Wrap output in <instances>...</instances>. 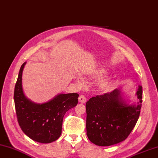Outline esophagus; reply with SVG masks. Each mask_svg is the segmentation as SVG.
Returning a JSON list of instances; mask_svg holds the SVG:
<instances>
[{
	"mask_svg": "<svg viewBox=\"0 0 158 158\" xmlns=\"http://www.w3.org/2000/svg\"><path fill=\"white\" fill-rule=\"evenodd\" d=\"M78 100H79V102L82 103V104H85V103L86 102V99L84 95H80L78 98Z\"/></svg>",
	"mask_w": 158,
	"mask_h": 158,
	"instance_id": "1",
	"label": "esophagus"
}]
</instances>
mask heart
Here are the masks:
<instances>
[{"mask_svg": "<svg viewBox=\"0 0 158 158\" xmlns=\"http://www.w3.org/2000/svg\"><path fill=\"white\" fill-rule=\"evenodd\" d=\"M106 72V70L104 68H98V69L95 70L94 72L91 73V77L93 78H98V77H100L102 76L104 73ZM78 82L80 85H82L83 81L82 79H78ZM112 83V78L111 76H105L104 78H102L99 80L98 82V87L102 91H106L110 87Z\"/></svg>", "mask_w": 158, "mask_h": 158, "instance_id": "obj_1", "label": "heart"}]
</instances>
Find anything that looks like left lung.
Instances as JSON below:
<instances>
[{
    "instance_id": "obj_1",
    "label": "left lung",
    "mask_w": 158,
    "mask_h": 158,
    "mask_svg": "<svg viewBox=\"0 0 158 158\" xmlns=\"http://www.w3.org/2000/svg\"><path fill=\"white\" fill-rule=\"evenodd\" d=\"M142 89V86H138L136 104H129L118 89L93 97L86 103V135L91 143L108 147L126 139L139 118Z\"/></svg>"
}]
</instances>
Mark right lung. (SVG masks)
I'll return each mask as SVG.
<instances>
[{"instance_id":"add662e5","label":"right lung","mask_w":158,"mask_h":158,"mask_svg":"<svg viewBox=\"0 0 158 158\" xmlns=\"http://www.w3.org/2000/svg\"><path fill=\"white\" fill-rule=\"evenodd\" d=\"M22 64L14 89L15 112L19 125L31 139L41 143H50L61 134L64 115L78 104V93H60L47 102L40 104L27 98L22 89Z\"/></svg>"}]
</instances>
